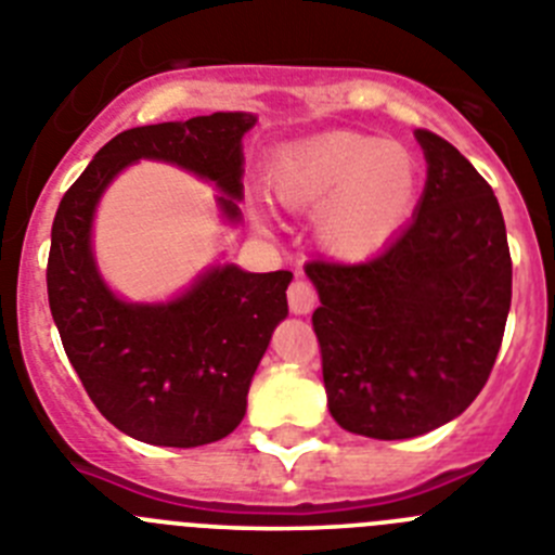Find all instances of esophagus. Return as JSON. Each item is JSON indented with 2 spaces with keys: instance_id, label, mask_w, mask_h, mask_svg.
I'll return each instance as SVG.
<instances>
[{
  "instance_id": "1",
  "label": "esophagus",
  "mask_w": 555,
  "mask_h": 555,
  "mask_svg": "<svg viewBox=\"0 0 555 555\" xmlns=\"http://www.w3.org/2000/svg\"><path fill=\"white\" fill-rule=\"evenodd\" d=\"M288 308H292V313H311L317 308V292H313L311 283L300 278L288 286Z\"/></svg>"
}]
</instances>
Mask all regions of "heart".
<instances>
[{"mask_svg":"<svg viewBox=\"0 0 555 555\" xmlns=\"http://www.w3.org/2000/svg\"><path fill=\"white\" fill-rule=\"evenodd\" d=\"M269 183L283 208L317 214L322 247L338 258H364L411 214L416 164L395 141L327 132L283 150Z\"/></svg>","mask_w":555,"mask_h":555,"instance_id":"b5f03b06","label":"heart"}]
</instances>
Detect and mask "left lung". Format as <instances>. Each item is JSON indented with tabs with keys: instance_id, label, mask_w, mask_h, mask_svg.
I'll use <instances>...</instances> for the list:
<instances>
[{
	"instance_id": "1",
	"label": "left lung",
	"mask_w": 555,
	"mask_h": 555,
	"mask_svg": "<svg viewBox=\"0 0 555 555\" xmlns=\"http://www.w3.org/2000/svg\"><path fill=\"white\" fill-rule=\"evenodd\" d=\"M423 199L397 238L361 263L311 261L313 333L327 409L370 439L423 436L473 403L498 358L512 255L492 185L450 141L416 130Z\"/></svg>"
}]
</instances>
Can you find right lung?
Listing matches in <instances>:
<instances>
[{"label":"right lung","instance_id":"add662e5","mask_svg":"<svg viewBox=\"0 0 555 555\" xmlns=\"http://www.w3.org/2000/svg\"><path fill=\"white\" fill-rule=\"evenodd\" d=\"M253 125V113H210L132 127L96 152L57 205L47 263L52 320L100 414L139 442L199 448L238 428L249 380L286 320L292 272L255 274L224 263L199 274L178 300L125 302L96 272V203L125 166L152 158L217 183L219 208L238 219L242 139Z\"/></svg>","mask_w":555,"mask_h":555}]
</instances>
